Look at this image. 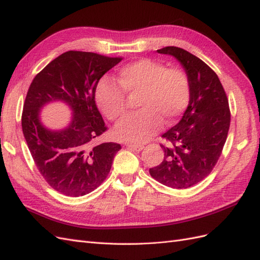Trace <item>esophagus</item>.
<instances>
[{"mask_svg": "<svg viewBox=\"0 0 260 260\" xmlns=\"http://www.w3.org/2000/svg\"><path fill=\"white\" fill-rule=\"evenodd\" d=\"M124 146H127V147L133 149V151H136V152H140L141 149L144 147L143 144H135V143H131V142H125Z\"/></svg>", "mask_w": 260, "mask_h": 260, "instance_id": "34e87169", "label": "esophagus"}]
</instances>
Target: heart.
I'll return each mask as SVG.
<instances>
[{
	"mask_svg": "<svg viewBox=\"0 0 260 260\" xmlns=\"http://www.w3.org/2000/svg\"><path fill=\"white\" fill-rule=\"evenodd\" d=\"M117 85L102 80L95 92L96 104L109 120L117 121L128 113L129 98H136L141 111L128 117L115 129L121 140L141 142L160 129L162 120L174 123L191 100V80L185 70L167 68L143 58L122 66L117 74Z\"/></svg>",
	"mask_w": 260,
	"mask_h": 260,
	"instance_id": "1",
	"label": "heart"
}]
</instances>
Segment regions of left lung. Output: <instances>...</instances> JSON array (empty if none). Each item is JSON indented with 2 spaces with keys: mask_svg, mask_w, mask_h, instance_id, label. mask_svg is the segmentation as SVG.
Here are the masks:
<instances>
[{
  "mask_svg": "<svg viewBox=\"0 0 260 260\" xmlns=\"http://www.w3.org/2000/svg\"><path fill=\"white\" fill-rule=\"evenodd\" d=\"M175 56L191 80V100L175 127L161 136L165 156L149 175L172 188L200 183L216 166L230 128L231 113L225 91L217 74L202 59L183 49L157 50Z\"/></svg>",
  "mask_w": 260,
  "mask_h": 260,
  "instance_id": "left-lung-1",
  "label": "left lung"
}]
</instances>
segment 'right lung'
Returning <instances> with one entry per match:
<instances>
[{
	"label": "right lung",
	"mask_w": 260,
	"mask_h": 260,
	"mask_svg": "<svg viewBox=\"0 0 260 260\" xmlns=\"http://www.w3.org/2000/svg\"><path fill=\"white\" fill-rule=\"evenodd\" d=\"M122 57L68 51L53 59L31 82L23 103V137L38 170L55 191L72 198L89 194L108 176L121 145L95 144L107 130L95 104L100 79ZM62 100L73 111L72 122L59 132L46 129L40 109Z\"/></svg>",
	"instance_id": "1"
}]
</instances>
